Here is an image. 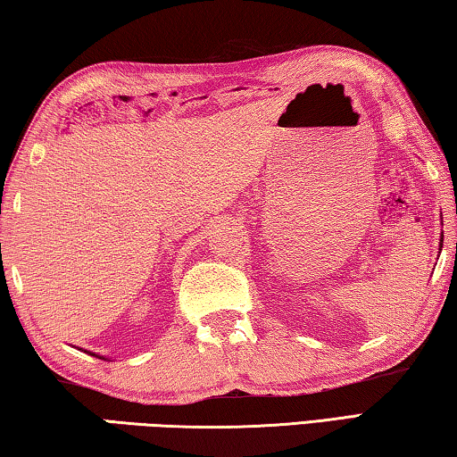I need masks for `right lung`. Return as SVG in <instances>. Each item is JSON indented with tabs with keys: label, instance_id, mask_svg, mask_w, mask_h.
<instances>
[{
	"label": "right lung",
	"instance_id": "1",
	"mask_svg": "<svg viewBox=\"0 0 457 457\" xmlns=\"http://www.w3.org/2000/svg\"><path fill=\"white\" fill-rule=\"evenodd\" d=\"M93 356H95V354H93Z\"/></svg>",
	"mask_w": 457,
	"mask_h": 457
}]
</instances>
